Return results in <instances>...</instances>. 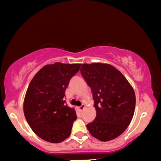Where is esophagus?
I'll use <instances>...</instances> for the list:
<instances>
[{
	"mask_svg": "<svg viewBox=\"0 0 161 161\" xmlns=\"http://www.w3.org/2000/svg\"><path fill=\"white\" fill-rule=\"evenodd\" d=\"M84 108H85V105H81V107H79V108H80V110L81 111H82L84 110Z\"/></svg>",
	"mask_w": 161,
	"mask_h": 161,
	"instance_id": "obj_1",
	"label": "esophagus"
}]
</instances>
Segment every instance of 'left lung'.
<instances>
[{
	"label": "left lung",
	"instance_id": "obj_1",
	"mask_svg": "<svg viewBox=\"0 0 161 161\" xmlns=\"http://www.w3.org/2000/svg\"><path fill=\"white\" fill-rule=\"evenodd\" d=\"M80 69L90 87L97 116L86 125L90 134L101 141H108L122 134L133 119L136 96L124 76L112 65L83 64Z\"/></svg>",
	"mask_w": 161,
	"mask_h": 161
}]
</instances>
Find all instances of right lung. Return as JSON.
<instances>
[{
    "mask_svg": "<svg viewBox=\"0 0 161 161\" xmlns=\"http://www.w3.org/2000/svg\"><path fill=\"white\" fill-rule=\"evenodd\" d=\"M80 66L60 62L45 65L27 89L23 103L25 119L35 134L47 142L60 143L70 135L77 114L64 97L69 80Z\"/></svg>",
    "mask_w": 161,
    "mask_h": 161,
    "instance_id": "1",
    "label": "right lung"
}]
</instances>
